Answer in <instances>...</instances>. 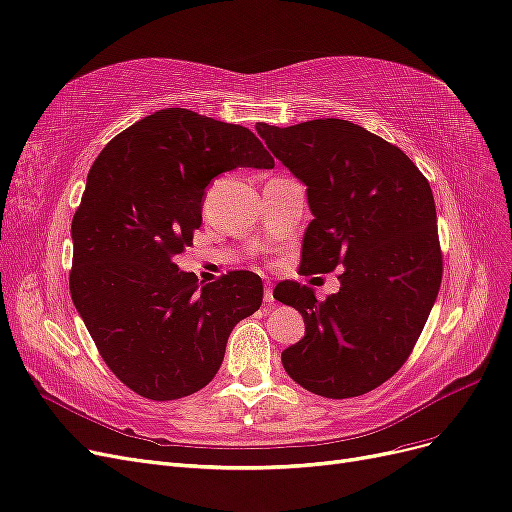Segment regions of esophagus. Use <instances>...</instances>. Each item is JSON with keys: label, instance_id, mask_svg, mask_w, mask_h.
<instances>
[{"label": "esophagus", "instance_id": "1", "mask_svg": "<svg viewBox=\"0 0 512 512\" xmlns=\"http://www.w3.org/2000/svg\"><path fill=\"white\" fill-rule=\"evenodd\" d=\"M263 300L268 304H274V289L270 285H266V289H263Z\"/></svg>", "mask_w": 512, "mask_h": 512}]
</instances>
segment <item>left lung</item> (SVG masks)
<instances>
[{"instance_id": "obj_1", "label": "left lung", "mask_w": 512, "mask_h": 512, "mask_svg": "<svg viewBox=\"0 0 512 512\" xmlns=\"http://www.w3.org/2000/svg\"><path fill=\"white\" fill-rule=\"evenodd\" d=\"M255 129L306 185L315 219L304 234V274L344 266L340 291L325 302L306 285H276L274 298L306 325L280 359L323 398L364 395L404 366L436 302L442 253L430 183L398 146L351 121Z\"/></svg>"}]
</instances>
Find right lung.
<instances>
[{
	"mask_svg": "<svg viewBox=\"0 0 512 512\" xmlns=\"http://www.w3.org/2000/svg\"><path fill=\"white\" fill-rule=\"evenodd\" d=\"M274 168L251 129L187 108L157 110L97 155L72 219L70 293L106 366L142 398L178 400L206 387L236 323L263 285L238 270L208 285L178 270L212 178Z\"/></svg>",
	"mask_w": 512,
	"mask_h": 512,
	"instance_id": "right-lung-1",
	"label": "right lung"
}]
</instances>
